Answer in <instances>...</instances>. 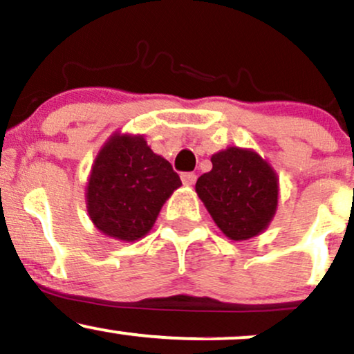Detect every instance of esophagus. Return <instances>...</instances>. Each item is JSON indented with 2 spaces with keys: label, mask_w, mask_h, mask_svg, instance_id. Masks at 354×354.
I'll return each instance as SVG.
<instances>
[{
  "label": "esophagus",
  "mask_w": 354,
  "mask_h": 354,
  "mask_svg": "<svg viewBox=\"0 0 354 354\" xmlns=\"http://www.w3.org/2000/svg\"><path fill=\"white\" fill-rule=\"evenodd\" d=\"M181 181L183 185L191 186L196 183V174L194 173H181Z\"/></svg>",
  "instance_id": "34e87169"
}]
</instances>
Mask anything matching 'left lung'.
<instances>
[{
  "label": "left lung",
  "instance_id": "obj_1",
  "mask_svg": "<svg viewBox=\"0 0 354 354\" xmlns=\"http://www.w3.org/2000/svg\"><path fill=\"white\" fill-rule=\"evenodd\" d=\"M211 163V171L196 183V193L214 223L232 241L257 236L275 214V173L255 151L234 147L212 155Z\"/></svg>",
  "mask_w": 354,
  "mask_h": 354
}]
</instances>
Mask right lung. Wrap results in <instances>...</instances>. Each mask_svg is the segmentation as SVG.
<instances>
[{
	"mask_svg": "<svg viewBox=\"0 0 354 354\" xmlns=\"http://www.w3.org/2000/svg\"><path fill=\"white\" fill-rule=\"evenodd\" d=\"M181 180L169 161L155 155L143 136L115 135L102 148L87 186V209L97 229L136 241L155 224Z\"/></svg>",
	"mask_w": 354,
	"mask_h": 354,
	"instance_id": "right-lung-1",
	"label": "right lung"
}]
</instances>
